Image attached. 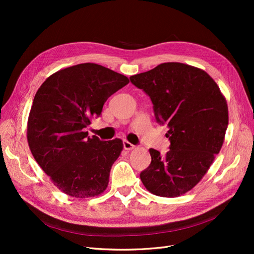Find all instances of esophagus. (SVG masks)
Here are the masks:
<instances>
[{"label": "esophagus", "mask_w": 254, "mask_h": 254, "mask_svg": "<svg viewBox=\"0 0 254 254\" xmlns=\"http://www.w3.org/2000/svg\"><path fill=\"white\" fill-rule=\"evenodd\" d=\"M123 144H124V148H125L126 150H131V149L135 148V145H132L131 143H129V142L127 141V140H125V141L123 142Z\"/></svg>", "instance_id": "1"}]
</instances>
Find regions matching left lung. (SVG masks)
<instances>
[{
    "instance_id": "left-lung-1",
    "label": "left lung",
    "mask_w": 254,
    "mask_h": 254,
    "mask_svg": "<svg viewBox=\"0 0 254 254\" xmlns=\"http://www.w3.org/2000/svg\"><path fill=\"white\" fill-rule=\"evenodd\" d=\"M153 105L156 123L167 125L170 150L150 148L151 163L140 178L151 193L174 197L190 190L219 153L229 125L228 105L205 71L165 63L129 77Z\"/></svg>"
}]
</instances>
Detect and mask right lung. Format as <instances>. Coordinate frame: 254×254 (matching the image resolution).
I'll return each mask as SVG.
<instances>
[{
	"label": "right lung",
	"instance_id": "obj_1",
	"mask_svg": "<svg viewBox=\"0 0 254 254\" xmlns=\"http://www.w3.org/2000/svg\"><path fill=\"white\" fill-rule=\"evenodd\" d=\"M128 78L97 64H80L49 76L36 92L28 122V142L38 165L59 190L74 197L99 195L123 141L88 136L90 119Z\"/></svg>",
	"mask_w": 254,
	"mask_h": 254
}]
</instances>
